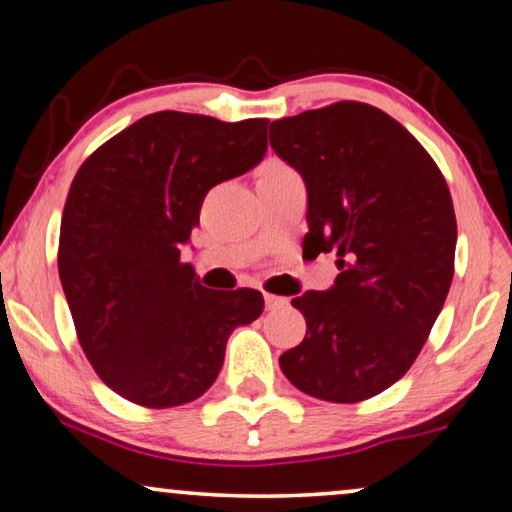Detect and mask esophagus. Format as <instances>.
Returning <instances> with one entry per match:
<instances>
[{
  "instance_id": "1",
  "label": "esophagus",
  "mask_w": 512,
  "mask_h": 512,
  "mask_svg": "<svg viewBox=\"0 0 512 512\" xmlns=\"http://www.w3.org/2000/svg\"><path fill=\"white\" fill-rule=\"evenodd\" d=\"M289 305V300L282 296H275V293H265V310H282V307Z\"/></svg>"
}]
</instances>
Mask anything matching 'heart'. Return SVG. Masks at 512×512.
Masks as SVG:
<instances>
[{
    "instance_id": "obj_1",
    "label": "heart",
    "mask_w": 512,
    "mask_h": 512,
    "mask_svg": "<svg viewBox=\"0 0 512 512\" xmlns=\"http://www.w3.org/2000/svg\"><path fill=\"white\" fill-rule=\"evenodd\" d=\"M275 170H282V167H275ZM275 170H270V172H275Z\"/></svg>"
}]
</instances>
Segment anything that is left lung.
I'll return each instance as SVG.
<instances>
[{
  "instance_id": "1",
  "label": "left lung",
  "mask_w": 512,
  "mask_h": 512,
  "mask_svg": "<svg viewBox=\"0 0 512 512\" xmlns=\"http://www.w3.org/2000/svg\"><path fill=\"white\" fill-rule=\"evenodd\" d=\"M270 146L307 188L305 247L338 254L331 289L291 305L305 340L279 356L293 387L359 403L401 380L422 352L450 291L457 219L424 146L363 102L270 123Z\"/></svg>"
}]
</instances>
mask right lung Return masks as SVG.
I'll use <instances>...</instances> for the list:
<instances>
[{"label": "right lung", "mask_w": 512, "mask_h": 512, "mask_svg": "<svg viewBox=\"0 0 512 512\" xmlns=\"http://www.w3.org/2000/svg\"><path fill=\"white\" fill-rule=\"evenodd\" d=\"M265 132L268 118L156 111L76 172L58 272L83 352L118 396L156 410L195 401L230 333L261 317V291L205 289L179 256L209 188L261 163Z\"/></svg>", "instance_id": "add662e5"}]
</instances>
